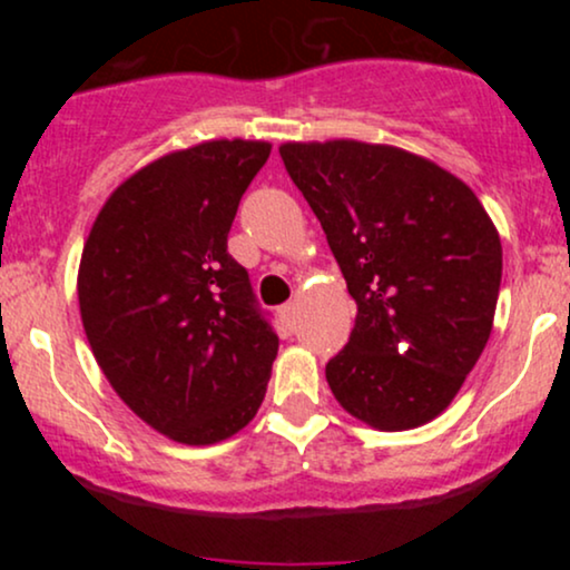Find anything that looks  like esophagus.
<instances>
[{"instance_id": "1", "label": "esophagus", "mask_w": 570, "mask_h": 570, "mask_svg": "<svg viewBox=\"0 0 570 570\" xmlns=\"http://www.w3.org/2000/svg\"><path fill=\"white\" fill-rule=\"evenodd\" d=\"M294 313H297V307H294V303H286V305L278 307L281 324H284L286 330H294Z\"/></svg>"}]
</instances>
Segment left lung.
<instances>
[{
    "mask_svg": "<svg viewBox=\"0 0 570 570\" xmlns=\"http://www.w3.org/2000/svg\"><path fill=\"white\" fill-rule=\"evenodd\" d=\"M326 233L356 324L326 364L332 394L381 431L429 423L488 345L501 238L476 195L426 158L353 139L281 144Z\"/></svg>",
    "mask_w": 570,
    "mask_h": 570,
    "instance_id": "left-lung-1",
    "label": "left lung"
}]
</instances>
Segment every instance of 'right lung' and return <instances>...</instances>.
Returning <instances> with one entry per match:
<instances>
[{
  "instance_id": "add662e5",
  "label": "right lung",
  "mask_w": 570,
  "mask_h": 570,
  "mask_svg": "<svg viewBox=\"0 0 570 570\" xmlns=\"http://www.w3.org/2000/svg\"><path fill=\"white\" fill-rule=\"evenodd\" d=\"M267 141L166 155L109 195L82 248L77 294L98 367L144 423L181 444L233 436L263 404L278 335L227 254Z\"/></svg>"
}]
</instances>
